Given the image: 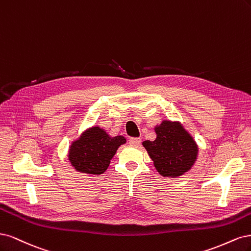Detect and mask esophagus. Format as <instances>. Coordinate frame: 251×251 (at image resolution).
<instances>
[{
  "label": "esophagus",
  "instance_id": "1",
  "mask_svg": "<svg viewBox=\"0 0 251 251\" xmlns=\"http://www.w3.org/2000/svg\"><path fill=\"white\" fill-rule=\"evenodd\" d=\"M141 142H142V140L140 139V137H132V139L129 140V144H130L131 146H139Z\"/></svg>",
  "mask_w": 251,
  "mask_h": 251
}]
</instances>
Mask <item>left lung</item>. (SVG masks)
<instances>
[{"mask_svg": "<svg viewBox=\"0 0 251 251\" xmlns=\"http://www.w3.org/2000/svg\"><path fill=\"white\" fill-rule=\"evenodd\" d=\"M154 130L156 139L143 142V146L157 172L175 178L191 170L197 159L198 146L183 126L179 122L164 120Z\"/></svg>", "mask_w": 251, "mask_h": 251, "instance_id": "1", "label": "left lung"}]
</instances>
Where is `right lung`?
<instances>
[{
  "instance_id": "right-lung-1",
  "label": "right lung",
  "mask_w": 251,
  "mask_h": 251,
  "mask_svg": "<svg viewBox=\"0 0 251 251\" xmlns=\"http://www.w3.org/2000/svg\"><path fill=\"white\" fill-rule=\"evenodd\" d=\"M126 143L123 135L110 136L99 126L88 128L69 149V160L76 171L100 175L106 171L118 148Z\"/></svg>"
}]
</instances>
